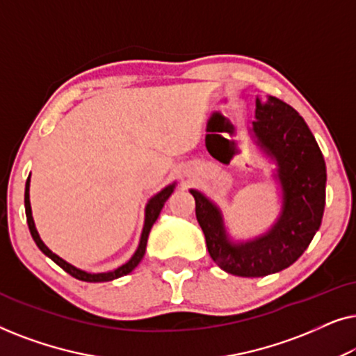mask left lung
Wrapping results in <instances>:
<instances>
[{"mask_svg":"<svg viewBox=\"0 0 356 356\" xmlns=\"http://www.w3.org/2000/svg\"><path fill=\"white\" fill-rule=\"evenodd\" d=\"M251 133L277 163L282 188L280 216L264 235L232 241L220 209L197 189H189L209 254L220 269L238 277H264L293 264L319 230L325 206L323 152L298 111L275 97H257Z\"/></svg>","mask_w":356,"mask_h":356,"instance_id":"1","label":"left lung"}]
</instances>
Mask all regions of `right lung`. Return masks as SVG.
I'll return each instance as SVG.
<instances>
[{
    "instance_id": "1",
    "label": "right lung",
    "mask_w": 356,
    "mask_h": 356,
    "mask_svg": "<svg viewBox=\"0 0 356 356\" xmlns=\"http://www.w3.org/2000/svg\"><path fill=\"white\" fill-rule=\"evenodd\" d=\"M175 184H177V183L168 184L167 188H163L162 191L155 194V196L147 202V206H145V218H144L143 235H140V241H139L138 250H136L133 257H131V259L126 262V264L116 267V269H113V270L100 272V274H90V272L77 269V267L70 264V262H66L65 259H61L60 256H56L55 252L48 250L45 243L42 241L40 235H38V232H37V228H35V223H33L32 209H31V197H29V186H31V175H29V178H27L26 194H24V204H26V216H27L29 230H31V235L33 238V241H35V245L38 246V250H40L45 256L50 257L53 262H56V264L60 266L63 270H66L70 275L76 277L77 280H82V282H110V280L120 279V277H123L126 274H129L131 270H134L136 267H138L139 262L143 261V257L145 254V246H147V238H149L150 228H152L155 220H157V218H159L160 211H162V207L165 206V202H167V199L172 196V193H173V189H175Z\"/></svg>"
}]
</instances>
